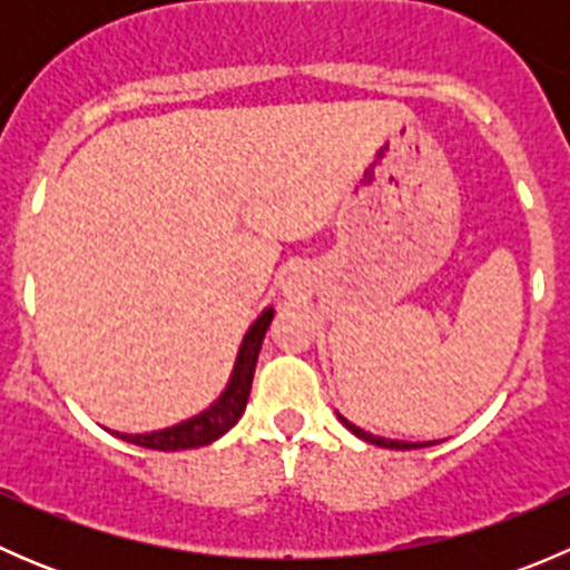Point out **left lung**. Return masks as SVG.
<instances>
[{"instance_id":"1","label":"left lung","mask_w":570,"mask_h":570,"mask_svg":"<svg viewBox=\"0 0 570 570\" xmlns=\"http://www.w3.org/2000/svg\"><path fill=\"white\" fill-rule=\"evenodd\" d=\"M336 416H338V422H342L344 428L350 430V433H355V435H358V439L370 441V444H375V446H386V450H422V446L439 444V441H394V439H383V435H372V433H366V430H361L358 424L347 422V419H344L338 411H336Z\"/></svg>"}]
</instances>
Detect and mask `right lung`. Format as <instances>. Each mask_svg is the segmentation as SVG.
I'll return each instance as SVG.
<instances>
[{
  "label": "right lung",
  "mask_w": 570,
  "mask_h": 570,
  "mask_svg": "<svg viewBox=\"0 0 570 570\" xmlns=\"http://www.w3.org/2000/svg\"><path fill=\"white\" fill-rule=\"evenodd\" d=\"M273 317L275 308L267 306L256 320H253V325L248 327V333H245L243 344H239L237 350L232 377H228L226 389H223L220 396H217L209 407H204V411L195 413V416L184 419V422L170 424V428L151 430V433H118V430H112V435H118L120 441H129V444L159 452L198 450V446H206L212 444V441L220 439V435H226L228 430L239 422V416L245 413V405H248L258 350H262L264 333H267Z\"/></svg>",
  "instance_id": "right-lung-1"
}]
</instances>
